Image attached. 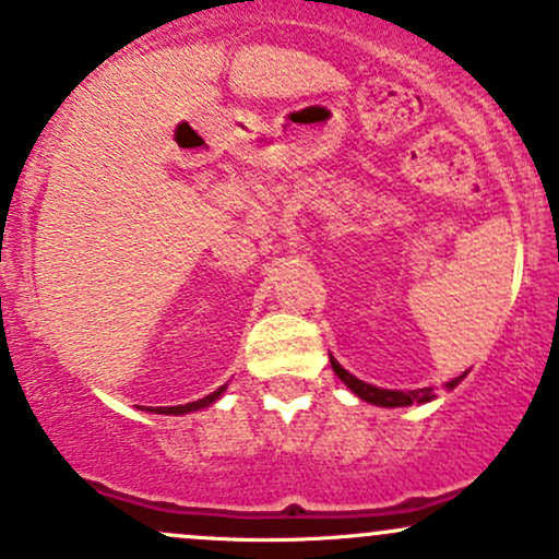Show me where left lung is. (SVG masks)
<instances>
[{
	"mask_svg": "<svg viewBox=\"0 0 559 559\" xmlns=\"http://www.w3.org/2000/svg\"><path fill=\"white\" fill-rule=\"evenodd\" d=\"M329 361H332L334 374H337V378L343 380V383L348 385L358 399H364V402H369V404H378V407H409V404H426L433 399V388H415V391H388V388L369 385V383H364V380L354 378L350 372H345V369L334 361V356H329ZM461 378L450 380L448 388H455L457 383H461Z\"/></svg>",
	"mask_w": 559,
	"mask_h": 559,
	"instance_id": "8db88e82",
	"label": "left lung"
}]
</instances>
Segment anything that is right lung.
Returning a JSON list of instances; mask_svg holds the SVG:
<instances>
[{"label":"right lung","instance_id":"obj_1","mask_svg":"<svg viewBox=\"0 0 559 559\" xmlns=\"http://www.w3.org/2000/svg\"><path fill=\"white\" fill-rule=\"evenodd\" d=\"M225 388L227 385L216 388V391L209 393V396L198 399V402H190V404H179V407H157L155 413H160V415H185V413H192V409H203V407H209V404H214L216 399L222 396V391H225Z\"/></svg>","mask_w":559,"mask_h":559}]
</instances>
